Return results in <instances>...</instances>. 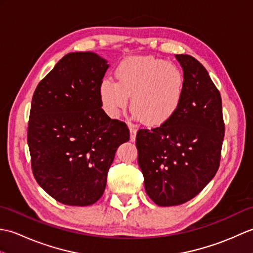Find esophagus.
<instances>
[{"mask_svg": "<svg viewBox=\"0 0 253 253\" xmlns=\"http://www.w3.org/2000/svg\"><path fill=\"white\" fill-rule=\"evenodd\" d=\"M129 132H130V141L136 140V135H137V129L133 128L132 126H129Z\"/></svg>", "mask_w": 253, "mask_h": 253, "instance_id": "34e87169", "label": "esophagus"}]
</instances>
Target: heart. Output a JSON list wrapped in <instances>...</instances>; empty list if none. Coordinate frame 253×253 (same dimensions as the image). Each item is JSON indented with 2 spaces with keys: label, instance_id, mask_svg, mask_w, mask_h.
Returning <instances> with one entry per match:
<instances>
[{
  "label": "heart",
  "instance_id": "b5f03b06",
  "mask_svg": "<svg viewBox=\"0 0 253 253\" xmlns=\"http://www.w3.org/2000/svg\"><path fill=\"white\" fill-rule=\"evenodd\" d=\"M117 82L105 78L99 85L102 107L111 118H117L128 105L133 117L151 127L169 123L179 110L185 92L180 69L151 56H131L120 63Z\"/></svg>",
  "mask_w": 253,
  "mask_h": 253
}]
</instances>
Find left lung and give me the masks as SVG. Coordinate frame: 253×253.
Listing matches in <instances>:
<instances>
[{"label": "left lung", "mask_w": 253, "mask_h": 253, "mask_svg": "<svg viewBox=\"0 0 253 253\" xmlns=\"http://www.w3.org/2000/svg\"><path fill=\"white\" fill-rule=\"evenodd\" d=\"M175 57L185 78L179 110L169 123L136 137L146 192L160 207L189 201L212 180L225 133L221 94L207 69L190 55Z\"/></svg>", "instance_id": "left-lung-1"}]
</instances>
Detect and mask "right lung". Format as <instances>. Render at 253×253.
I'll return each instance as SVG.
<instances>
[{"instance_id": "add662e5", "label": "right lung", "mask_w": 253, "mask_h": 253, "mask_svg": "<svg viewBox=\"0 0 253 253\" xmlns=\"http://www.w3.org/2000/svg\"><path fill=\"white\" fill-rule=\"evenodd\" d=\"M109 67L93 52L69 53L32 96L27 136L32 173L67 206L99 200L117 148L129 140L126 124L102 110L99 85Z\"/></svg>"}]
</instances>
